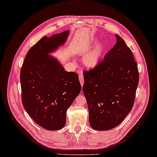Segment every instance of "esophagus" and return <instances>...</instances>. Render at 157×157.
<instances>
[{"mask_svg": "<svg viewBox=\"0 0 157 157\" xmlns=\"http://www.w3.org/2000/svg\"><path fill=\"white\" fill-rule=\"evenodd\" d=\"M79 80H80V84L82 85H83V84H84V77H83V75L80 73V75H79Z\"/></svg>", "mask_w": 157, "mask_h": 157, "instance_id": "obj_1", "label": "esophagus"}]
</instances>
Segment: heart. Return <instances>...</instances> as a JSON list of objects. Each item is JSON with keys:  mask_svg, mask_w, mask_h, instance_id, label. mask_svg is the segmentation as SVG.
Listing matches in <instances>:
<instances>
[{"mask_svg": "<svg viewBox=\"0 0 157 157\" xmlns=\"http://www.w3.org/2000/svg\"><path fill=\"white\" fill-rule=\"evenodd\" d=\"M98 42L97 39H94L91 44L90 46V48H92V47L96 45ZM105 46L103 42H101L99 44L96 46L93 50L90 52L89 53L84 57L83 59L84 65L86 66L87 68L89 69H93L96 67V66L99 64V61L101 59L102 57L104 54V52H105Z\"/></svg>", "mask_w": 157, "mask_h": 157, "instance_id": "b5f03b06", "label": "heart"}]
</instances>
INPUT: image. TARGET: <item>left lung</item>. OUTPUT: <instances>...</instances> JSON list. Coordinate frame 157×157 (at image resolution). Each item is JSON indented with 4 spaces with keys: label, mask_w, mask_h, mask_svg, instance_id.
Instances as JSON below:
<instances>
[{
    "label": "left lung",
    "mask_w": 157,
    "mask_h": 157,
    "mask_svg": "<svg viewBox=\"0 0 157 157\" xmlns=\"http://www.w3.org/2000/svg\"><path fill=\"white\" fill-rule=\"evenodd\" d=\"M101 63L84 72L83 93L90 126L105 131L124 120L134 103L139 72L131 50L121 37Z\"/></svg>",
    "instance_id": "8db88e82"
}]
</instances>
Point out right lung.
I'll list each match as a JSON object with an SVG mask.
<instances>
[{"label":"right lung","mask_w":157,"mask_h":157,"mask_svg":"<svg viewBox=\"0 0 157 157\" xmlns=\"http://www.w3.org/2000/svg\"><path fill=\"white\" fill-rule=\"evenodd\" d=\"M67 30L43 36L33 46L20 73L24 109L37 124L47 130H58L66 123V112L81 90L78 75L65 71L50 56L67 40Z\"/></svg>","instance_id":"obj_1"}]
</instances>
